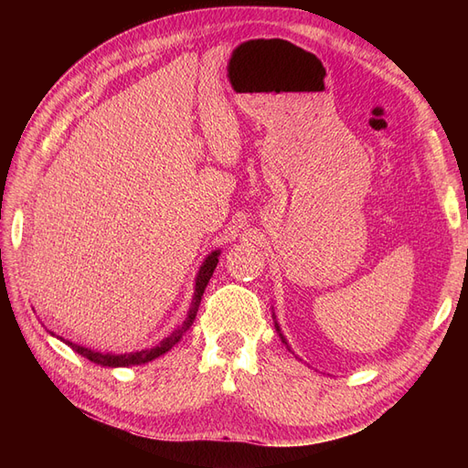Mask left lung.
Segmentation results:
<instances>
[{
  "label": "left lung",
  "instance_id": "obj_1",
  "mask_svg": "<svg viewBox=\"0 0 468 468\" xmlns=\"http://www.w3.org/2000/svg\"><path fill=\"white\" fill-rule=\"evenodd\" d=\"M273 322H275V330H277V334H279V337H281V342H282V344H285V346H287V347H289V351H292V349H291V346H289V344H287V337H285V335H282V334H281V328H279V324H277V318H275V313H273Z\"/></svg>",
  "mask_w": 468,
  "mask_h": 468
}]
</instances>
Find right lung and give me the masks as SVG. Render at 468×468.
<instances>
[{
	"instance_id": "right-lung-1",
	"label": "right lung",
	"mask_w": 468,
	"mask_h": 468,
	"mask_svg": "<svg viewBox=\"0 0 468 468\" xmlns=\"http://www.w3.org/2000/svg\"><path fill=\"white\" fill-rule=\"evenodd\" d=\"M218 256H220V250H215L205 258V261L199 267V273H197V277H195V292H193V301H191V306L187 310L186 320H183L179 325H176L174 332L169 334L167 337H164L158 346H154L150 349L131 351V353H112V351L103 353V351H95L91 347L78 346V344L69 342V339H64V337H60V342H64L66 346L72 347L76 353H80L81 357H86L91 363L101 365V367H133V365H144L148 361H154L155 357H160V356H164V353L172 349L183 337V334H186L191 328V324L197 316V310H199V304H201V296H203V292L208 285V279L212 277V273H215V269H217ZM50 335L58 337L54 332H50Z\"/></svg>"
}]
</instances>
